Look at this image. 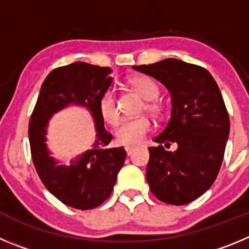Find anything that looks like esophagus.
<instances>
[{
  "label": "esophagus",
  "instance_id": "1",
  "mask_svg": "<svg viewBox=\"0 0 249 249\" xmlns=\"http://www.w3.org/2000/svg\"><path fill=\"white\" fill-rule=\"evenodd\" d=\"M124 149H126V152H127V156H131V155H132V152L135 151V147L126 146V147H124Z\"/></svg>",
  "mask_w": 249,
  "mask_h": 249
}]
</instances>
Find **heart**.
<instances>
[{"label": "heart", "mask_w": 249, "mask_h": 249, "mask_svg": "<svg viewBox=\"0 0 249 249\" xmlns=\"http://www.w3.org/2000/svg\"><path fill=\"white\" fill-rule=\"evenodd\" d=\"M129 85L144 98L148 100L146 103L147 111L153 114L160 113V105L155 101L160 94V87L155 81L147 76H136L129 80ZM98 109L101 117L108 124H117L120 121L117 96L112 89H107L101 94L98 101ZM152 129L151 121L147 117L127 118L117 127L114 136L120 144L123 146H137L141 144Z\"/></svg>", "instance_id": "1"}]
</instances>
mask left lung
Listing matches in <instances>:
<instances>
[{
	"instance_id": "obj_1",
	"label": "left lung",
	"mask_w": 249,
	"mask_h": 249,
	"mask_svg": "<svg viewBox=\"0 0 249 249\" xmlns=\"http://www.w3.org/2000/svg\"><path fill=\"white\" fill-rule=\"evenodd\" d=\"M135 70L163 83L172 97V113L149 147L146 178L156 198L183 206L201 197L221 168L230 135V117L212 74L201 66L176 58ZM176 142L175 152L161 146Z\"/></svg>"
}]
</instances>
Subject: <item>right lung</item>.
Returning <instances> with one entry per match:
<instances>
[{
    "instance_id": "1",
    "label": "right lung",
    "mask_w": 249,
    "mask_h": 249,
    "mask_svg": "<svg viewBox=\"0 0 249 249\" xmlns=\"http://www.w3.org/2000/svg\"><path fill=\"white\" fill-rule=\"evenodd\" d=\"M109 67L74 62L54 68L46 77L28 124L31 156L37 175L57 199L72 208L87 211L111 196L126 158L123 147L108 148L112 135L103 126L98 101L112 83ZM68 104L85 105L91 112L96 142L70 166L59 165L45 147V128L54 111Z\"/></svg>"
}]
</instances>
